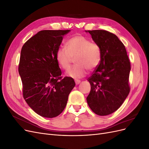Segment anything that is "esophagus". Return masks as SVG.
<instances>
[{"label": "esophagus", "mask_w": 149, "mask_h": 149, "mask_svg": "<svg viewBox=\"0 0 149 149\" xmlns=\"http://www.w3.org/2000/svg\"><path fill=\"white\" fill-rule=\"evenodd\" d=\"M80 82H81V81H80V80H78V79L75 80V83H76V85L79 84L80 83Z\"/></svg>", "instance_id": "esophagus-1"}]
</instances>
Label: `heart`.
<instances>
[{"instance_id":"heart-1","label":"heart","mask_w":149,"mask_h":149,"mask_svg":"<svg viewBox=\"0 0 149 149\" xmlns=\"http://www.w3.org/2000/svg\"><path fill=\"white\" fill-rule=\"evenodd\" d=\"M65 47H59L56 53V59L63 70L70 68L73 58L76 64L67 72L69 77L74 79L81 78L87 73V69L94 70L100 65L102 53L100 45L91 42L83 35H76L66 43Z\"/></svg>"}]
</instances>
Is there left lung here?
<instances>
[{"label": "left lung", "mask_w": 149, "mask_h": 149, "mask_svg": "<svg viewBox=\"0 0 149 149\" xmlns=\"http://www.w3.org/2000/svg\"><path fill=\"white\" fill-rule=\"evenodd\" d=\"M101 49L100 65L88 81L91 91L86 100L91 109L99 116L118 110L130 92V64L124 44L117 36L102 30H86Z\"/></svg>", "instance_id": "left-lung-1"}]
</instances>
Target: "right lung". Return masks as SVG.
Wrapping results in <instances>:
<instances>
[{
  "instance_id": "right-lung-1",
  "label": "right lung",
  "mask_w": 149,
  "mask_h": 149,
  "mask_svg": "<svg viewBox=\"0 0 149 149\" xmlns=\"http://www.w3.org/2000/svg\"><path fill=\"white\" fill-rule=\"evenodd\" d=\"M71 30H42L22 47L19 73L24 100L36 113L44 118L60 115L75 86L70 77L61 79L56 53L63 36Z\"/></svg>"
}]
</instances>
